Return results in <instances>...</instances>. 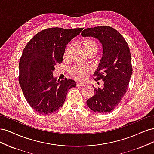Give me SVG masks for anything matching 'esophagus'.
<instances>
[{"instance_id":"esophagus-1","label":"esophagus","mask_w":154,"mask_h":154,"mask_svg":"<svg viewBox=\"0 0 154 154\" xmlns=\"http://www.w3.org/2000/svg\"><path fill=\"white\" fill-rule=\"evenodd\" d=\"M85 85L83 83H82L80 82H76V86L77 87H81V86H84Z\"/></svg>"}]
</instances>
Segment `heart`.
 <instances>
[{
    "instance_id": "heart-1",
    "label": "heart",
    "mask_w": 154,
    "mask_h": 154,
    "mask_svg": "<svg viewBox=\"0 0 154 154\" xmlns=\"http://www.w3.org/2000/svg\"><path fill=\"white\" fill-rule=\"evenodd\" d=\"M80 46L88 56H94L99 49L98 44L92 38L83 39L80 42ZM73 49L74 48L72 44H69L65 49L63 53V59L65 62H68L71 60ZM91 71L90 68L82 66H74L69 70L70 74L74 78L81 81L85 80L88 74Z\"/></svg>"
}]
</instances>
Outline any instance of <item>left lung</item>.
<instances>
[{"mask_svg": "<svg viewBox=\"0 0 154 154\" xmlns=\"http://www.w3.org/2000/svg\"><path fill=\"white\" fill-rule=\"evenodd\" d=\"M81 35L97 38L103 46V57L94 78L103 80V88L94 87L95 94L87 100V104L92 111L106 114L119 104L128 90L132 74L128 45L117 30L108 26L89 27Z\"/></svg>", "mask_w": 154, "mask_h": 154, "instance_id": "1", "label": "left lung"}]
</instances>
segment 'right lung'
<instances>
[{
    "label": "right lung",
    "instance_id": "add662e5",
    "mask_svg": "<svg viewBox=\"0 0 154 154\" xmlns=\"http://www.w3.org/2000/svg\"><path fill=\"white\" fill-rule=\"evenodd\" d=\"M83 28L51 27L40 31L27 44L19 62V82L27 103L41 114H49L64 103L70 88L76 86L71 79L57 82L54 66L63 61L66 46Z\"/></svg>",
    "mask_w": 154,
    "mask_h": 154
}]
</instances>
